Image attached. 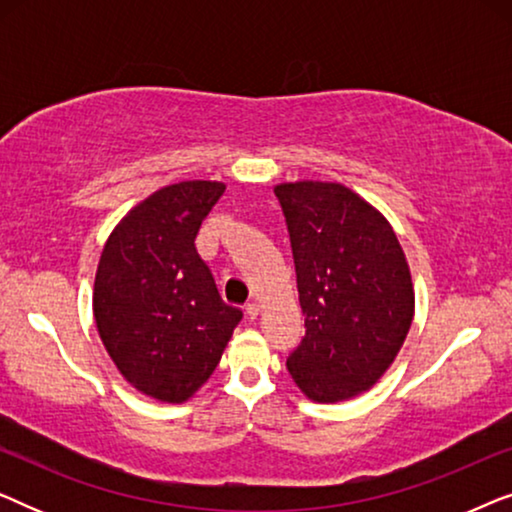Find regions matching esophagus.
I'll return each mask as SVG.
<instances>
[{"instance_id": "1", "label": "esophagus", "mask_w": 512, "mask_h": 512, "mask_svg": "<svg viewBox=\"0 0 512 512\" xmlns=\"http://www.w3.org/2000/svg\"><path fill=\"white\" fill-rule=\"evenodd\" d=\"M258 312H261V310H258L256 303H247V305H244V314H247V317H249L251 321H254V319L258 317Z\"/></svg>"}]
</instances>
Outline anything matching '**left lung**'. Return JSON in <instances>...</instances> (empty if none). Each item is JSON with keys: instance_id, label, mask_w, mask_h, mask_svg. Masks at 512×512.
<instances>
[{"instance_id": "obj_1", "label": "left lung", "mask_w": 512, "mask_h": 512, "mask_svg": "<svg viewBox=\"0 0 512 512\" xmlns=\"http://www.w3.org/2000/svg\"><path fill=\"white\" fill-rule=\"evenodd\" d=\"M275 195L305 314L286 368L312 401H345L380 380L410 331V268L389 221L342 184L296 181Z\"/></svg>"}]
</instances>
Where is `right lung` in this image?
Here are the masks:
<instances>
[{
    "label": "right lung",
    "instance_id": "obj_1",
    "mask_svg": "<svg viewBox=\"0 0 512 512\" xmlns=\"http://www.w3.org/2000/svg\"><path fill=\"white\" fill-rule=\"evenodd\" d=\"M223 191L219 181L160 188L118 223L97 265L93 310L104 347L125 380L158 401L191 398L242 319L195 249Z\"/></svg>",
    "mask_w": 512,
    "mask_h": 512
}]
</instances>
